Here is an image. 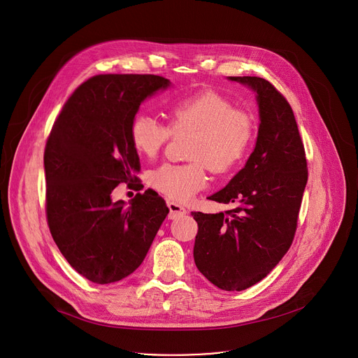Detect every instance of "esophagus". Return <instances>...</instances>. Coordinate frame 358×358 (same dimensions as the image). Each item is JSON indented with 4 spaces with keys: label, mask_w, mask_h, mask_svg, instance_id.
<instances>
[{
    "label": "esophagus",
    "mask_w": 358,
    "mask_h": 358,
    "mask_svg": "<svg viewBox=\"0 0 358 358\" xmlns=\"http://www.w3.org/2000/svg\"><path fill=\"white\" fill-rule=\"evenodd\" d=\"M167 206H169V210H170V218H176V217L187 214V210L182 206H180V203L174 202V201H169Z\"/></svg>",
    "instance_id": "34e87169"
}]
</instances>
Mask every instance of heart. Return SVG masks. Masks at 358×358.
Segmentation results:
<instances>
[{"mask_svg": "<svg viewBox=\"0 0 358 358\" xmlns=\"http://www.w3.org/2000/svg\"><path fill=\"white\" fill-rule=\"evenodd\" d=\"M169 124L147 112H137L129 126L133 148L155 157L173 134H192L185 164L166 163L150 174V184L166 196L185 202L206 185L207 167L215 174L239 169L252 150L257 120L221 93L206 89L174 99Z\"/></svg>", "mask_w": 358, "mask_h": 358, "instance_id": "heart-1", "label": "heart"}]
</instances>
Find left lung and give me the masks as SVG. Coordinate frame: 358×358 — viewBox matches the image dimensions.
Segmentation results:
<instances>
[{
	"mask_svg": "<svg viewBox=\"0 0 358 358\" xmlns=\"http://www.w3.org/2000/svg\"><path fill=\"white\" fill-rule=\"evenodd\" d=\"M258 93L261 124L245 167L210 196L235 208L191 213L198 224L194 261L222 290H245L261 282L289 250L299 220L308 162L293 110L266 79L229 76Z\"/></svg>",
	"mask_w": 358,
	"mask_h": 358,
	"instance_id": "left-lung-1",
	"label": "left lung"
}]
</instances>
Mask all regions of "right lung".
<instances>
[{"label":"right lung","instance_id":"add662e5","mask_svg":"<svg viewBox=\"0 0 358 358\" xmlns=\"http://www.w3.org/2000/svg\"><path fill=\"white\" fill-rule=\"evenodd\" d=\"M170 85L159 75H96L65 101L46 140L45 210L69 265L97 285L131 275L169 214L152 189L112 201L122 182L141 184L129 126L141 101Z\"/></svg>","mask_w":358,"mask_h":358}]
</instances>
